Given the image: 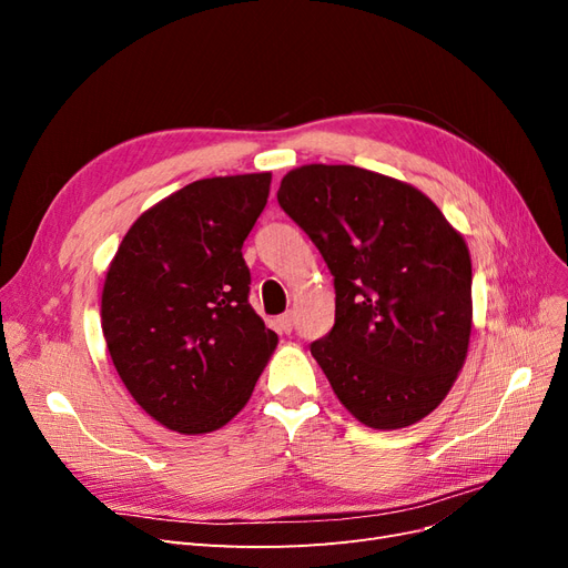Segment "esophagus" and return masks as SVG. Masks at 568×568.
Here are the masks:
<instances>
[{"instance_id":"obj_1","label":"esophagus","mask_w":568,"mask_h":568,"mask_svg":"<svg viewBox=\"0 0 568 568\" xmlns=\"http://www.w3.org/2000/svg\"><path fill=\"white\" fill-rule=\"evenodd\" d=\"M277 326H280V329H282L284 334H288L291 329H294V313L280 315V317H277Z\"/></svg>"}]
</instances>
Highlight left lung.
Instances as JSON below:
<instances>
[{
    "label": "left lung",
    "instance_id": "left-lung-1",
    "mask_svg": "<svg viewBox=\"0 0 568 568\" xmlns=\"http://www.w3.org/2000/svg\"><path fill=\"white\" fill-rule=\"evenodd\" d=\"M277 201L334 274L336 322L311 353L336 398L384 432L432 415L469 348L462 234L419 189L355 165L291 170Z\"/></svg>",
    "mask_w": 568,
    "mask_h": 568
}]
</instances>
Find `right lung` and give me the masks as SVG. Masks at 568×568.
<instances>
[{
  "instance_id": "right-lung-1",
  "label": "right lung",
  "mask_w": 568,
  "mask_h": 568,
  "mask_svg": "<svg viewBox=\"0 0 568 568\" xmlns=\"http://www.w3.org/2000/svg\"><path fill=\"white\" fill-rule=\"evenodd\" d=\"M270 173L196 180L134 220L101 294L113 367L149 417L209 434L248 403L277 348L248 303L242 246Z\"/></svg>"
}]
</instances>
